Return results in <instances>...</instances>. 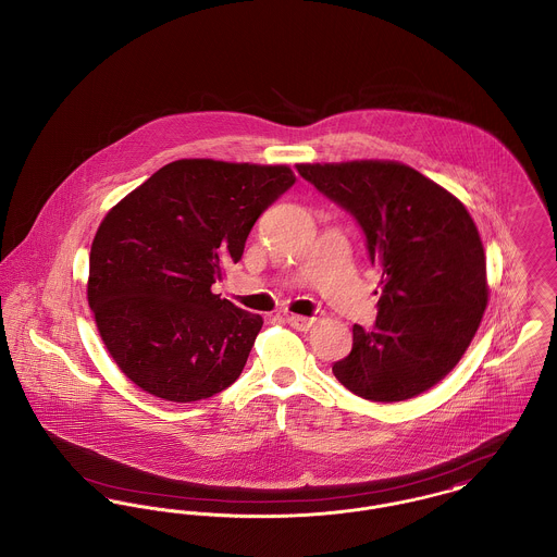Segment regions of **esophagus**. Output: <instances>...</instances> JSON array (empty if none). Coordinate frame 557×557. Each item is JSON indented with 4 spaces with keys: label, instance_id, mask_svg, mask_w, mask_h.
Returning a JSON list of instances; mask_svg holds the SVG:
<instances>
[{
    "label": "esophagus",
    "instance_id": "esophagus-1",
    "mask_svg": "<svg viewBox=\"0 0 557 557\" xmlns=\"http://www.w3.org/2000/svg\"><path fill=\"white\" fill-rule=\"evenodd\" d=\"M286 322L296 330H309L311 326V318H305V315H286Z\"/></svg>",
    "mask_w": 557,
    "mask_h": 557
}]
</instances>
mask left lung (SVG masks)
I'll use <instances>...</instances> for the list:
<instances>
[{"label":"left lung","mask_w":557,"mask_h":557,"mask_svg":"<svg viewBox=\"0 0 557 557\" xmlns=\"http://www.w3.org/2000/svg\"><path fill=\"white\" fill-rule=\"evenodd\" d=\"M298 174L349 212L381 269L374 330L354 326L334 376L370 401H401L442 381L482 322L486 257L467 208L410 165L298 164Z\"/></svg>","instance_id":"left-lung-1"}]
</instances>
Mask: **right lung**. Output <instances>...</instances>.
I'll list each match as a JSON object with an SVG mask.
<instances>
[{"instance_id":"add662e5","label":"right lung","mask_w":557,"mask_h":557,"mask_svg":"<svg viewBox=\"0 0 557 557\" xmlns=\"http://www.w3.org/2000/svg\"><path fill=\"white\" fill-rule=\"evenodd\" d=\"M295 181L288 165L178 160L102 219L88 302L107 351L143 392L185 404L237 381L262 318L210 288Z\"/></svg>"}]
</instances>
